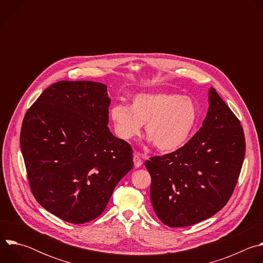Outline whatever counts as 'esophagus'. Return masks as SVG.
Here are the masks:
<instances>
[{
	"instance_id": "34e87169",
	"label": "esophagus",
	"mask_w": 263,
	"mask_h": 263,
	"mask_svg": "<svg viewBox=\"0 0 263 263\" xmlns=\"http://www.w3.org/2000/svg\"><path fill=\"white\" fill-rule=\"evenodd\" d=\"M133 161H134V166H135L136 168H138V167H140V166L142 165V160H141V155H140V153H138V152H135V153H134V155H133Z\"/></svg>"
}]
</instances>
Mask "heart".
<instances>
[{"mask_svg":"<svg viewBox=\"0 0 263 263\" xmlns=\"http://www.w3.org/2000/svg\"><path fill=\"white\" fill-rule=\"evenodd\" d=\"M118 136L136 138L145 124L147 141L161 152H173L191 138L198 122V109L192 99L168 92L139 93L130 106L115 105L109 111Z\"/></svg>","mask_w":263,"mask_h":263,"instance_id":"1","label":"heart"}]
</instances>
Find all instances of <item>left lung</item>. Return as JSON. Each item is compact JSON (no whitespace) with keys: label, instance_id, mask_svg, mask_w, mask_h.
<instances>
[{"label":"left lung","instance_id":"1","mask_svg":"<svg viewBox=\"0 0 263 263\" xmlns=\"http://www.w3.org/2000/svg\"><path fill=\"white\" fill-rule=\"evenodd\" d=\"M200 130L177 151L144 162L158 218L172 228L205 220L227 204L246 154L240 122L213 87Z\"/></svg>","mask_w":263,"mask_h":263}]
</instances>
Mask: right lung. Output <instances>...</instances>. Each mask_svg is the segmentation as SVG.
Here are the masks:
<instances>
[{
    "label": "right lung",
    "instance_id": "add662e5",
    "mask_svg": "<svg viewBox=\"0 0 263 263\" xmlns=\"http://www.w3.org/2000/svg\"><path fill=\"white\" fill-rule=\"evenodd\" d=\"M110 102L103 83L60 81L24 118L21 149L32 194L67 222L102 214L133 167L131 145L108 128Z\"/></svg>",
    "mask_w": 263,
    "mask_h": 263
}]
</instances>
